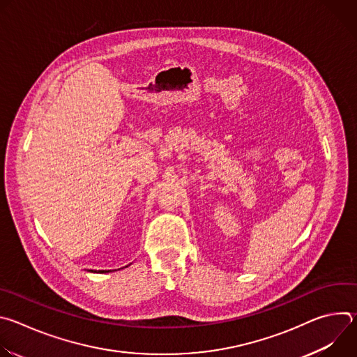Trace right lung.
Listing matches in <instances>:
<instances>
[{
    "instance_id": "1",
    "label": "right lung",
    "mask_w": 357,
    "mask_h": 357,
    "mask_svg": "<svg viewBox=\"0 0 357 357\" xmlns=\"http://www.w3.org/2000/svg\"><path fill=\"white\" fill-rule=\"evenodd\" d=\"M98 273H106V271H105V270H100V271H98Z\"/></svg>"
}]
</instances>
